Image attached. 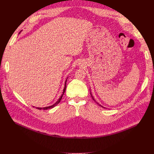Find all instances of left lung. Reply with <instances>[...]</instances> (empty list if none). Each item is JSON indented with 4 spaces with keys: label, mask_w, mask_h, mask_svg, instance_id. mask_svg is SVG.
<instances>
[{
    "label": "left lung",
    "mask_w": 154,
    "mask_h": 154,
    "mask_svg": "<svg viewBox=\"0 0 154 154\" xmlns=\"http://www.w3.org/2000/svg\"><path fill=\"white\" fill-rule=\"evenodd\" d=\"M90 89H91V88H90ZM90 93H91V97H92V99H93V100H94V101H95V100L94 99V97H93V96H92V94H91V90H90ZM96 103H97V105H100V106H101V107H103V108H105V107H104V106H102V105H101L100 104H99L98 103H97V102H96Z\"/></svg>",
    "instance_id": "left-lung-1"
}]
</instances>
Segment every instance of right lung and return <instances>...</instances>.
Segmentation results:
<instances>
[{
    "label": "right lung",
    "instance_id": "right-lung-1",
    "mask_svg": "<svg viewBox=\"0 0 154 154\" xmlns=\"http://www.w3.org/2000/svg\"><path fill=\"white\" fill-rule=\"evenodd\" d=\"M67 78L66 79V82H65V86H64V88H63V92H62V96L60 97V98L58 100V101H57V102H56V103H55L54 104H53V105L49 106H45V107H43V108H40V107H36V108L37 109H39V110H41V109H44V110H48V109H52V108H53L54 106H55L56 105H58V104L60 103V101H61V100H62V96H63V94H64V92H65V91H66V82H67Z\"/></svg>",
    "mask_w": 154,
    "mask_h": 154
}]
</instances>
